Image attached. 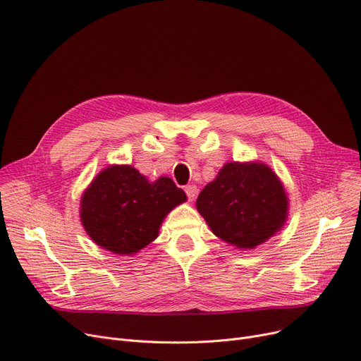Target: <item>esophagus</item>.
I'll list each match as a JSON object with an SVG mask.
<instances>
[{"label": "esophagus", "instance_id": "34e87169", "mask_svg": "<svg viewBox=\"0 0 361 361\" xmlns=\"http://www.w3.org/2000/svg\"><path fill=\"white\" fill-rule=\"evenodd\" d=\"M185 195H187L188 200H195V199H196V195H197V187L193 185V184L187 185V187H185Z\"/></svg>", "mask_w": 361, "mask_h": 361}]
</instances>
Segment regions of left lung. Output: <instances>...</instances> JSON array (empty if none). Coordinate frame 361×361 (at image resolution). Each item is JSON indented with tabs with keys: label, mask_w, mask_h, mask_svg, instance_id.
<instances>
[{
	"label": "left lung",
	"mask_w": 361,
	"mask_h": 361,
	"mask_svg": "<svg viewBox=\"0 0 361 361\" xmlns=\"http://www.w3.org/2000/svg\"><path fill=\"white\" fill-rule=\"evenodd\" d=\"M288 206L286 187L260 161L226 162L196 200L211 231L240 250H253L281 231Z\"/></svg>",
	"instance_id": "1"
}]
</instances>
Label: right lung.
I'll return each instance as SVG.
<instances>
[{
	"label": "right lung",
	"mask_w": 361,
	"mask_h": 361,
	"mask_svg": "<svg viewBox=\"0 0 361 361\" xmlns=\"http://www.w3.org/2000/svg\"><path fill=\"white\" fill-rule=\"evenodd\" d=\"M187 200L169 177L149 181L131 165H108L80 199V221L99 247L120 256L139 253L159 235L165 216Z\"/></svg>",
	"instance_id": "1"
}]
</instances>
